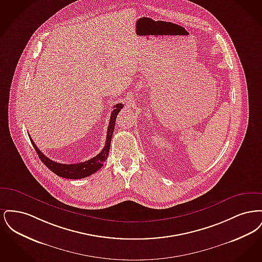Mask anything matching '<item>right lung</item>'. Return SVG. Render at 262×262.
Here are the masks:
<instances>
[{
    "label": "right lung",
    "mask_w": 262,
    "mask_h": 262,
    "mask_svg": "<svg viewBox=\"0 0 262 262\" xmlns=\"http://www.w3.org/2000/svg\"><path fill=\"white\" fill-rule=\"evenodd\" d=\"M123 107H124V105L122 103H119V104L114 106V110H113L112 114H111L110 122H109L108 129H107V137H106L105 146L99 154H97L95 157L89 159L85 162L77 163V164H61V163L55 162V161L49 159L48 157H46L40 150L38 149L36 144L33 142L32 138L29 136L30 141H31L34 149L37 152L40 160L44 163V165L46 167H48V169H50L53 173H55L59 177L66 178V179H71V180L72 179L76 180V179L86 178L88 176L97 172L100 168H102L103 164L108 158L117 115L121 111V109H123Z\"/></svg>",
    "instance_id": "obj_1"
}]
</instances>
